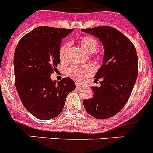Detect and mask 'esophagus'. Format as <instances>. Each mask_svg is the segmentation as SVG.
I'll return each instance as SVG.
<instances>
[{"label": "esophagus", "mask_w": 153, "mask_h": 153, "mask_svg": "<svg viewBox=\"0 0 153 153\" xmlns=\"http://www.w3.org/2000/svg\"><path fill=\"white\" fill-rule=\"evenodd\" d=\"M81 87H82V86L80 85V84L76 83V89H78V90H79V89H81Z\"/></svg>", "instance_id": "obj_1"}]
</instances>
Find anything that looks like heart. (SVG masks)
<instances>
[{"mask_svg": "<svg viewBox=\"0 0 153 153\" xmlns=\"http://www.w3.org/2000/svg\"><path fill=\"white\" fill-rule=\"evenodd\" d=\"M79 44L81 47L83 48L85 51L87 53H94L97 51L98 48V40L93 36H86L80 39ZM69 49V44H64L61 46L59 49V55L60 59L62 61H64L67 57V51ZM95 72V70L94 67L87 65V66H78L74 65L72 66L68 69V74L70 77H71L72 79L79 82H83L85 80L92 76Z\"/></svg>", "mask_w": 153, "mask_h": 153, "instance_id": "heart-1", "label": "heart"}]
</instances>
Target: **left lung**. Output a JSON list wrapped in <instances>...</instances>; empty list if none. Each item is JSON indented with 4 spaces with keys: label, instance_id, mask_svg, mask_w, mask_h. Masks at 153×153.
<instances>
[{
    "label": "left lung",
    "instance_id": "1",
    "mask_svg": "<svg viewBox=\"0 0 153 153\" xmlns=\"http://www.w3.org/2000/svg\"><path fill=\"white\" fill-rule=\"evenodd\" d=\"M82 31L100 39L105 48L103 64L95 75L100 87L93 86V98L83 101L84 108L98 119L110 118L123 109L130 97L138 74V58L133 44L110 26Z\"/></svg>",
    "mask_w": 153,
    "mask_h": 153
}]
</instances>
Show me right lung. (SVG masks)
<instances>
[{
	"instance_id": "add662e5",
	"label": "right lung",
	"mask_w": 153,
	"mask_h": 153,
	"mask_svg": "<svg viewBox=\"0 0 153 153\" xmlns=\"http://www.w3.org/2000/svg\"><path fill=\"white\" fill-rule=\"evenodd\" d=\"M73 29L41 26L18 42L14 53L15 84L20 100L29 113L50 120L62 112L68 94L75 89L70 78L52 81L51 74L60 62L62 39Z\"/></svg>"
}]
</instances>
